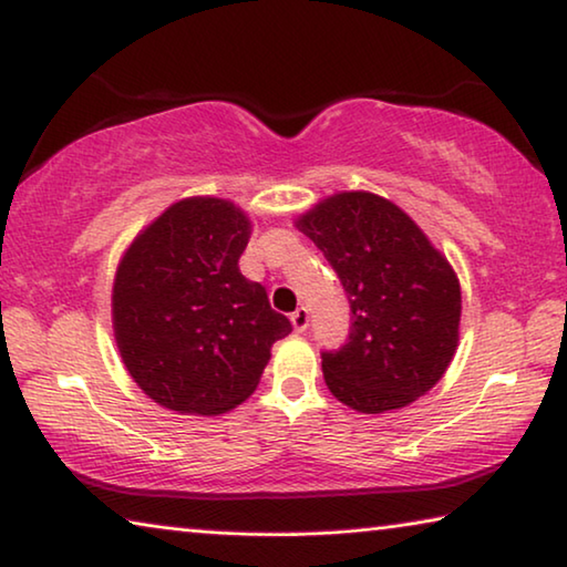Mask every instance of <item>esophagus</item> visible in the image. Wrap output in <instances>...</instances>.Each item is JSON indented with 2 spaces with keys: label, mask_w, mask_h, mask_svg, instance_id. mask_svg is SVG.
Listing matches in <instances>:
<instances>
[{
  "label": "esophagus",
  "mask_w": 567,
  "mask_h": 567,
  "mask_svg": "<svg viewBox=\"0 0 567 567\" xmlns=\"http://www.w3.org/2000/svg\"><path fill=\"white\" fill-rule=\"evenodd\" d=\"M290 322L297 332H305L307 324H310V312H307L305 307H297V310L290 315Z\"/></svg>",
  "instance_id": "34e87169"
}]
</instances>
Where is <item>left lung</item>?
Returning <instances> with one entry per match:
<instances>
[{"label":"left lung","instance_id":"left-lung-1","mask_svg":"<svg viewBox=\"0 0 567 567\" xmlns=\"http://www.w3.org/2000/svg\"><path fill=\"white\" fill-rule=\"evenodd\" d=\"M348 292V342L322 352V375L344 405L380 415L425 395L460 338V280L408 213L364 189L338 192L295 219Z\"/></svg>","mask_w":567,"mask_h":567}]
</instances>
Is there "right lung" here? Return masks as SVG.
<instances>
[{
    "mask_svg": "<svg viewBox=\"0 0 567 567\" xmlns=\"http://www.w3.org/2000/svg\"><path fill=\"white\" fill-rule=\"evenodd\" d=\"M252 235L243 207L185 197L140 229L112 285V328L140 390L182 415H223L252 395L292 332L239 272Z\"/></svg>",
    "mask_w": 567,
    "mask_h": 567,
    "instance_id": "obj_1",
    "label": "right lung"
}]
</instances>
